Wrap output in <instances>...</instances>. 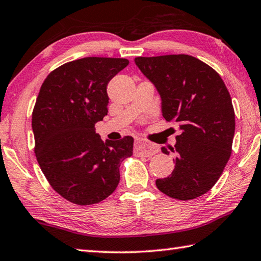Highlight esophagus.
<instances>
[{
  "label": "esophagus",
  "instance_id": "34e87169",
  "mask_svg": "<svg viewBox=\"0 0 261 261\" xmlns=\"http://www.w3.org/2000/svg\"><path fill=\"white\" fill-rule=\"evenodd\" d=\"M136 152L138 155L150 157L158 152V147L150 142H147L142 139H138L136 141Z\"/></svg>",
  "mask_w": 261,
  "mask_h": 261
}]
</instances>
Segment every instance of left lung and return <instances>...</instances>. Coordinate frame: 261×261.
<instances>
[{
  "label": "left lung",
  "mask_w": 261,
  "mask_h": 261,
  "mask_svg": "<svg viewBox=\"0 0 261 261\" xmlns=\"http://www.w3.org/2000/svg\"><path fill=\"white\" fill-rule=\"evenodd\" d=\"M138 68L162 98V113L181 130L174 147L175 167L156 187L166 196L191 200L205 195L222 175L232 152L236 114L225 84L215 70L186 54L136 58Z\"/></svg>",
  "instance_id": "8db88e82"
}]
</instances>
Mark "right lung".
<instances>
[{
    "mask_svg": "<svg viewBox=\"0 0 261 261\" xmlns=\"http://www.w3.org/2000/svg\"><path fill=\"white\" fill-rule=\"evenodd\" d=\"M126 59L84 58L53 70L33 111L35 154L50 187L70 202L104 200L120 182V165L134 138L103 141L95 124L107 115V85Z\"/></svg>",
    "mask_w": 261,
    "mask_h": 261,
    "instance_id": "1",
    "label": "right lung"
}]
</instances>
